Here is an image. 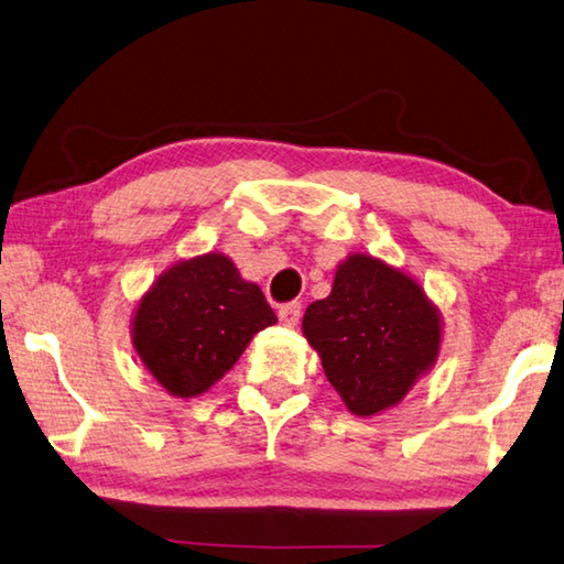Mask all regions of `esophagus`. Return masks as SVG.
<instances>
[{"mask_svg":"<svg viewBox=\"0 0 564 564\" xmlns=\"http://www.w3.org/2000/svg\"><path fill=\"white\" fill-rule=\"evenodd\" d=\"M278 314H280L282 325H286V328H294V325L299 323V316H302V304H299V302L282 304Z\"/></svg>","mask_w":564,"mask_h":564,"instance_id":"34e87169","label":"esophagus"}]
</instances>
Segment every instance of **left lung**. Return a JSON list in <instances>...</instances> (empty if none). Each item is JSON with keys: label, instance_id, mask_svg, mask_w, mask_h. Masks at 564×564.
<instances>
[{"label": "left lung", "instance_id": "1", "mask_svg": "<svg viewBox=\"0 0 564 564\" xmlns=\"http://www.w3.org/2000/svg\"><path fill=\"white\" fill-rule=\"evenodd\" d=\"M325 377L355 415L395 405L440 355V316L415 280L367 256L347 258L330 296L304 314Z\"/></svg>", "mask_w": 564, "mask_h": 564}]
</instances>
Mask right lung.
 Masks as SVG:
<instances>
[{"mask_svg":"<svg viewBox=\"0 0 564 564\" xmlns=\"http://www.w3.org/2000/svg\"><path fill=\"white\" fill-rule=\"evenodd\" d=\"M278 323L260 286L207 253L161 274L137 306L132 340L169 393L193 398L227 373L258 330Z\"/></svg>","mask_w":564,"mask_h":564,"instance_id":"1","label":"right lung"}]
</instances>
